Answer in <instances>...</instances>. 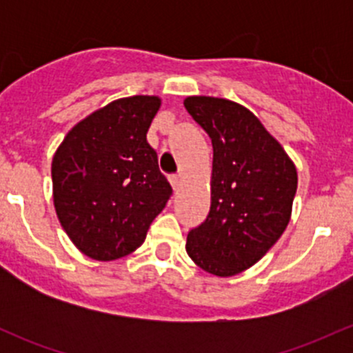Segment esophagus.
Here are the masks:
<instances>
[{"mask_svg":"<svg viewBox=\"0 0 353 353\" xmlns=\"http://www.w3.org/2000/svg\"><path fill=\"white\" fill-rule=\"evenodd\" d=\"M170 184H172L174 191H177L181 188V183H183V177H181V174H174V176L169 177Z\"/></svg>","mask_w":353,"mask_h":353,"instance_id":"obj_1","label":"esophagus"}]
</instances>
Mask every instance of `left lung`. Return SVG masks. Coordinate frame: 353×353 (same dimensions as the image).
<instances>
[{
    "instance_id": "obj_1",
    "label": "left lung",
    "mask_w": 353,
    "mask_h": 353,
    "mask_svg": "<svg viewBox=\"0 0 353 353\" xmlns=\"http://www.w3.org/2000/svg\"><path fill=\"white\" fill-rule=\"evenodd\" d=\"M184 108L213 145L210 213L190 230L186 251L212 275H237L258 263L287 229L297 169L244 105L193 95Z\"/></svg>"
}]
</instances>
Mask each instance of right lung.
I'll return each instance as SVG.
<instances>
[{
	"label": "right lung",
	"instance_id": "add662e5",
	"mask_svg": "<svg viewBox=\"0 0 353 353\" xmlns=\"http://www.w3.org/2000/svg\"><path fill=\"white\" fill-rule=\"evenodd\" d=\"M160 99H117L74 124L52 157V199L83 254L112 261L143 244L172 194L147 131Z\"/></svg>",
	"mask_w": 353,
	"mask_h": 353
}]
</instances>
